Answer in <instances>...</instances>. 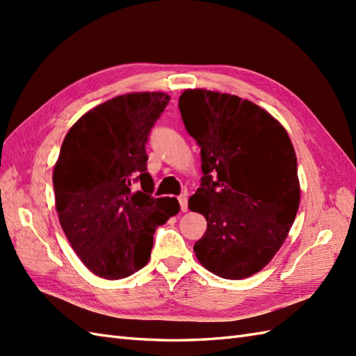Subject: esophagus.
Returning a JSON list of instances; mask_svg holds the SVG:
<instances>
[{"instance_id":"1","label":"esophagus","mask_w":356,"mask_h":356,"mask_svg":"<svg viewBox=\"0 0 356 356\" xmlns=\"http://www.w3.org/2000/svg\"><path fill=\"white\" fill-rule=\"evenodd\" d=\"M179 203H180V211H185L188 209V197L185 194H182V195H179Z\"/></svg>"}]
</instances>
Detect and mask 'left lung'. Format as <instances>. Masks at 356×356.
Segmentation results:
<instances>
[{"label": "left lung", "instance_id": "8db88e82", "mask_svg": "<svg viewBox=\"0 0 356 356\" xmlns=\"http://www.w3.org/2000/svg\"><path fill=\"white\" fill-rule=\"evenodd\" d=\"M179 108L202 154V184L188 202L207 218L195 257L222 278L251 277L272 260L297 216L292 142L268 111L238 96L186 90Z\"/></svg>", "mask_w": 356, "mask_h": 356}]
</instances>
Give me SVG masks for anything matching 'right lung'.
Instances as JSON below:
<instances>
[{"mask_svg":"<svg viewBox=\"0 0 356 356\" xmlns=\"http://www.w3.org/2000/svg\"><path fill=\"white\" fill-rule=\"evenodd\" d=\"M170 96L130 93L86 113L63 142L53 171L59 223L82 263L107 280L142 269L157 226L179 213L176 199H154L147 142ZM140 181L142 192L131 185Z\"/></svg>","mask_w":356,"mask_h":356,"instance_id":"1","label":"right lung"}]
</instances>
